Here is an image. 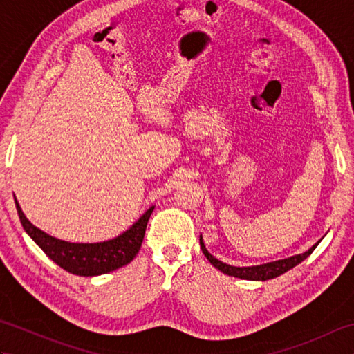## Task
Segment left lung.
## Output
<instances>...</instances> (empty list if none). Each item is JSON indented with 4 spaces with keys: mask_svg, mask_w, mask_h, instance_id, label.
Wrapping results in <instances>:
<instances>
[{
    "mask_svg": "<svg viewBox=\"0 0 354 354\" xmlns=\"http://www.w3.org/2000/svg\"><path fill=\"white\" fill-rule=\"evenodd\" d=\"M201 240V250L204 252L205 257L208 259V261L212 263V265L219 269L221 272L231 275V277H237V278H245V280H255V281H266L270 280V278H275L278 275H281L284 272H288L289 269L295 268L298 263H301L304 259L309 257V255L313 252L315 248L318 246V243H315L309 251H306L304 254H298V255H293V257L289 259H284V260H277L272 263H266V265H260V266H248V268H237V266H231L227 265V263H222L221 260H217L216 257H213L212 254L207 251V248L202 242V237Z\"/></svg>",
    "mask_w": 354,
    "mask_h": 354,
    "instance_id": "8db88e82",
    "label": "left lung"
}]
</instances>
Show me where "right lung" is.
I'll use <instances>...</instances> for the list:
<instances>
[{
  "label": "right lung",
  "mask_w": 354,
  "mask_h": 354,
  "mask_svg": "<svg viewBox=\"0 0 354 354\" xmlns=\"http://www.w3.org/2000/svg\"><path fill=\"white\" fill-rule=\"evenodd\" d=\"M15 204H17L22 228H24L27 234L35 240L36 245L39 246L56 265H59L65 270H68V272L74 275L82 277L108 274L111 270L123 268L127 263H131L140 251L142 239H145L146 234L149 217L155 208L150 207L129 230L123 232L122 236L108 240V242L70 243L53 236H48L47 232L36 228L33 223L28 222L24 213H22L17 199H15Z\"/></svg>",
  "instance_id": "1"
}]
</instances>
